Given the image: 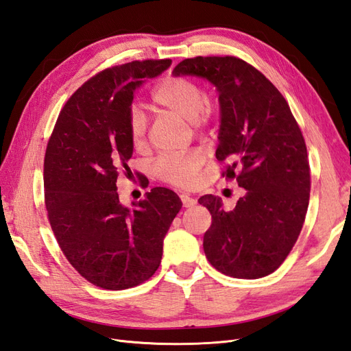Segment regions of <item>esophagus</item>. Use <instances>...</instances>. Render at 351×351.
I'll return each instance as SVG.
<instances>
[{
  "label": "esophagus",
  "instance_id": "obj_1",
  "mask_svg": "<svg viewBox=\"0 0 351 351\" xmlns=\"http://www.w3.org/2000/svg\"><path fill=\"white\" fill-rule=\"evenodd\" d=\"M180 199H182V204L184 208H192L196 205V199L190 197L189 195H180Z\"/></svg>",
  "mask_w": 351,
  "mask_h": 351
}]
</instances>
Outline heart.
I'll return each instance as SVG.
<instances>
[{
    "label": "heart",
    "instance_id": "1",
    "mask_svg": "<svg viewBox=\"0 0 351 351\" xmlns=\"http://www.w3.org/2000/svg\"><path fill=\"white\" fill-rule=\"evenodd\" d=\"M152 102L159 110L183 117L196 132L206 129L215 117V110L205 98L204 89L184 76H167L159 82L152 92ZM127 125L133 147L143 151L147 145V123L139 108H130ZM200 165L202 156L197 152L162 155L155 161L152 171L164 183L190 187L196 182Z\"/></svg>",
    "mask_w": 351,
    "mask_h": 351
}]
</instances>
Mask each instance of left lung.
I'll list each match as a JSON object with an SVG mask.
<instances>
[{"label":"left lung","instance_id":"obj_1","mask_svg":"<svg viewBox=\"0 0 351 351\" xmlns=\"http://www.w3.org/2000/svg\"><path fill=\"white\" fill-rule=\"evenodd\" d=\"M174 76L209 80L219 93L217 159L228 161L222 177L246 195L232 210L205 195L212 224L204 236L209 263L234 278H262L278 269L303 227L311 196L304 137L281 92L237 57L186 58Z\"/></svg>","mask_w":351,"mask_h":351}]
</instances>
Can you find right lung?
Returning <instances> with one entry per match:
<instances>
[{"label":"right lung","mask_w":351,"mask_h":351,"mask_svg":"<svg viewBox=\"0 0 351 351\" xmlns=\"http://www.w3.org/2000/svg\"><path fill=\"white\" fill-rule=\"evenodd\" d=\"M171 60L132 61L95 74L60 111L47 145L44 190L60 249L84 280L125 290L149 280L162 259V241L182 200L154 187L133 208L121 205L117 177L129 174L133 92Z\"/></svg>","instance_id":"obj_1"}]
</instances>
